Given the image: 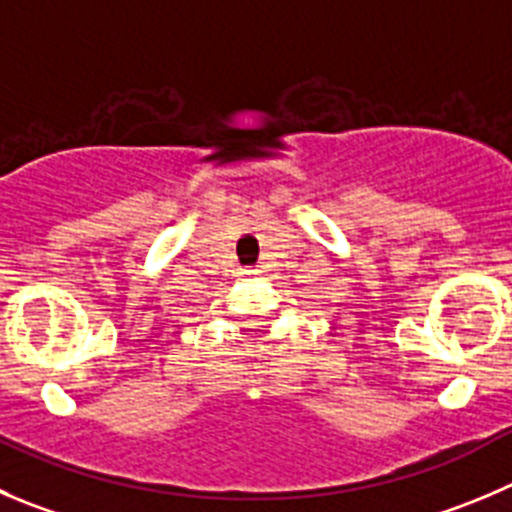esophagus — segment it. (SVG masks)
Here are the masks:
<instances>
[{"mask_svg":"<svg viewBox=\"0 0 512 512\" xmlns=\"http://www.w3.org/2000/svg\"><path fill=\"white\" fill-rule=\"evenodd\" d=\"M243 274H246V276H256V274H259V269H243Z\"/></svg>","mask_w":512,"mask_h":512,"instance_id":"34e87169","label":"esophagus"}]
</instances>
